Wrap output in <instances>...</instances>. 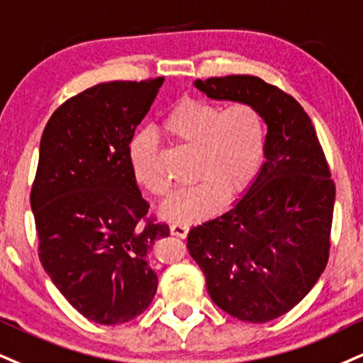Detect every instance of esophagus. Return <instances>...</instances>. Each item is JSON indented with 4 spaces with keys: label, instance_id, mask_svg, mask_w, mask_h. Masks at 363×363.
<instances>
[{
    "label": "esophagus",
    "instance_id": "esophagus-1",
    "mask_svg": "<svg viewBox=\"0 0 363 363\" xmlns=\"http://www.w3.org/2000/svg\"><path fill=\"white\" fill-rule=\"evenodd\" d=\"M187 231H189V226L184 225V223H172V225H170V233H172L174 237L186 238Z\"/></svg>",
    "mask_w": 363,
    "mask_h": 363
}]
</instances>
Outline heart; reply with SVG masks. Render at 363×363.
Instances as JSON below:
<instances>
[{"label":"heart","mask_w":363,"mask_h":363,"mask_svg":"<svg viewBox=\"0 0 363 363\" xmlns=\"http://www.w3.org/2000/svg\"><path fill=\"white\" fill-rule=\"evenodd\" d=\"M164 132L194 147L198 182L177 191L160 209L165 220L193 223L215 213L225 199L242 196L259 176L265 157L267 130L262 113L247 103L228 108L187 98L165 116ZM133 177L154 196L169 193V182L157 169V145L148 132L135 135L128 147Z\"/></svg>","instance_id":"heart-1"}]
</instances>
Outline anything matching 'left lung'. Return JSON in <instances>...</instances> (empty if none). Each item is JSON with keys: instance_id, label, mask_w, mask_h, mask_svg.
Listing matches in <instances>:
<instances>
[{"instance_id": "1", "label": "left lung", "mask_w": 363, "mask_h": 363, "mask_svg": "<svg viewBox=\"0 0 363 363\" xmlns=\"http://www.w3.org/2000/svg\"><path fill=\"white\" fill-rule=\"evenodd\" d=\"M211 99L247 103L267 123L265 162L242 199L187 235L213 303L267 323L291 311L328 264L335 182L303 106L255 76L194 81Z\"/></svg>"}]
</instances>
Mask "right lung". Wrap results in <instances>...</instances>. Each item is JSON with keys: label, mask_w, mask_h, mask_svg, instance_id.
<instances>
[{"label": "right lung", "mask_w": 363, "mask_h": 363, "mask_svg": "<svg viewBox=\"0 0 363 363\" xmlns=\"http://www.w3.org/2000/svg\"><path fill=\"white\" fill-rule=\"evenodd\" d=\"M162 82L89 87L57 108L40 140L30 193L38 259L69 304L99 325L140 316L157 291L147 253L169 226L147 216L128 147Z\"/></svg>", "instance_id": "add662e5"}]
</instances>
